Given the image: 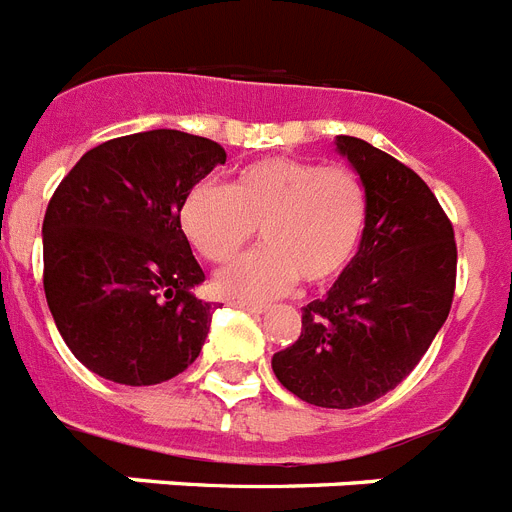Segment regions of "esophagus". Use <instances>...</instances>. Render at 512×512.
Here are the masks:
<instances>
[{"label":"esophagus","instance_id":"1","mask_svg":"<svg viewBox=\"0 0 512 512\" xmlns=\"http://www.w3.org/2000/svg\"><path fill=\"white\" fill-rule=\"evenodd\" d=\"M233 308L248 310V313H253V316H259V313H264V310H266V305H261V303H243V300H238V303H233Z\"/></svg>","mask_w":512,"mask_h":512}]
</instances>
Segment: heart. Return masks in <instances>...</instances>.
Instances as JSON below:
<instances>
[{
  "label": "heart",
  "instance_id": "b5f03b06",
  "mask_svg": "<svg viewBox=\"0 0 512 512\" xmlns=\"http://www.w3.org/2000/svg\"><path fill=\"white\" fill-rule=\"evenodd\" d=\"M368 225V191L355 170L295 157H264L233 186L199 183L181 209L191 246L212 264L233 261L259 227L266 246L217 277L225 298L266 300L326 285L347 269Z\"/></svg>",
  "mask_w": 512,
  "mask_h": 512
}]
</instances>
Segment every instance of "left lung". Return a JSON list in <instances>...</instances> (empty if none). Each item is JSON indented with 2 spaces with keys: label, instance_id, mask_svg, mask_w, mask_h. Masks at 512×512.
Masks as SVG:
<instances>
[{
  "label": "left lung",
  "instance_id": "8db88e82",
  "mask_svg": "<svg viewBox=\"0 0 512 512\" xmlns=\"http://www.w3.org/2000/svg\"><path fill=\"white\" fill-rule=\"evenodd\" d=\"M336 147L368 191L357 256L323 300L303 308L298 342L272 357L279 383L308 404L355 409L381 399L417 368L451 313L453 222L409 165L365 139Z\"/></svg>",
  "mask_w": 512,
  "mask_h": 512
}]
</instances>
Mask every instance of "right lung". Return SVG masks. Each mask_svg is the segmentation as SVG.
<instances>
[{"instance_id": "obj_1", "label": "right lung", "mask_w": 512, "mask_h": 512, "mask_svg": "<svg viewBox=\"0 0 512 512\" xmlns=\"http://www.w3.org/2000/svg\"><path fill=\"white\" fill-rule=\"evenodd\" d=\"M222 144L152 129L98 144L56 186L43 217V290L87 370L152 386L199 357L214 305L181 230L189 191L225 165Z\"/></svg>"}]
</instances>
